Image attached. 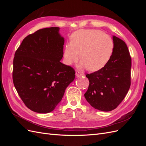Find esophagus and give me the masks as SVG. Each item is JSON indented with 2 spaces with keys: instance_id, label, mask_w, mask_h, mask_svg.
<instances>
[{
  "instance_id": "esophagus-1",
  "label": "esophagus",
  "mask_w": 146,
  "mask_h": 146,
  "mask_svg": "<svg viewBox=\"0 0 146 146\" xmlns=\"http://www.w3.org/2000/svg\"><path fill=\"white\" fill-rule=\"evenodd\" d=\"M76 77H79L82 76V74H80V72H78V71H76Z\"/></svg>"
}]
</instances>
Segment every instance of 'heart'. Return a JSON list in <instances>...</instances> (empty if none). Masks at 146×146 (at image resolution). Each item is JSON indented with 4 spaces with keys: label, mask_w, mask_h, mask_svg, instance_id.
Returning <instances> with one entry per match:
<instances>
[{
    "label": "heart",
    "mask_w": 146,
    "mask_h": 146,
    "mask_svg": "<svg viewBox=\"0 0 146 146\" xmlns=\"http://www.w3.org/2000/svg\"><path fill=\"white\" fill-rule=\"evenodd\" d=\"M113 43L108 35L99 30H81L75 33L71 42L64 50L66 63L72 65L80 59L78 69L96 72L104 68L112 55Z\"/></svg>",
    "instance_id": "heart-1"
}]
</instances>
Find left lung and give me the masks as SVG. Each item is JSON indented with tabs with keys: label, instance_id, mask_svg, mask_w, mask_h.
I'll return each mask as SVG.
<instances>
[{
	"label": "left lung",
	"instance_id": "1",
	"mask_svg": "<svg viewBox=\"0 0 146 146\" xmlns=\"http://www.w3.org/2000/svg\"><path fill=\"white\" fill-rule=\"evenodd\" d=\"M113 50L107 64L86 77L90 82L85 94L87 102L100 111L115 109L124 99L130 86L131 60L125 42L113 36Z\"/></svg>",
	"mask_w": 146,
	"mask_h": 146
}]
</instances>
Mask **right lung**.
Listing matches in <instances>:
<instances>
[{
  "label": "right lung",
  "mask_w": 146,
  "mask_h": 146,
  "mask_svg": "<svg viewBox=\"0 0 146 146\" xmlns=\"http://www.w3.org/2000/svg\"><path fill=\"white\" fill-rule=\"evenodd\" d=\"M59 27L38 30L25 37L15 52L13 80L27 107L38 113L52 111L74 80L75 70L60 62L64 39Z\"/></svg>",
  "instance_id": "right-lung-1"
}]
</instances>
